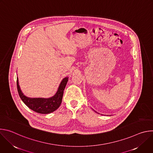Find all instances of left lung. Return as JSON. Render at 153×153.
I'll return each mask as SVG.
<instances>
[{"label":"left lung","mask_w":153,"mask_h":153,"mask_svg":"<svg viewBox=\"0 0 153 153\" xmlns=\"http://www.w3.org/2000/svg\"><path fill=\"white\" fill-rule=\"evenodd\" d=\"M95 112H96V111H95ZM96 113H97V112H96Z\"/></svg>","instance_id":"8db88e82"}]
</instances>
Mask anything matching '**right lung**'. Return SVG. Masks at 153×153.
Listing matches in <instances>:
<instances>
[{
  "instance_id": "1",
  "label": "right lung",
  "mask_w": 153,
  "mask_h": 153,
  "mask_svg": "<svg viewBox=\"0 0 153 153\" xmlns=\"http://www.w3.org/2000/svg\"><path fill=\"white\" fill-rule=\"evenodd\" d=\"M68 80V77H66L63 78L59 86L56 94L49 98H31L27 97L20 90L17 77V88L20 99L31 110L40 114H49L56 111L60 106L62 100L63 91Z\"/></svg>"
}]
</instances>
